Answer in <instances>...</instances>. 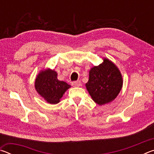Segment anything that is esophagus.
<instances>
[{
  "label": "esophagus",
  "mask_w": 154,
  "mask_h": 154,
  "mask_svg": "<svg viewBox=\"0 0 154 154\" xmlns=\"http://www.w3.org/2000/svg\"><path fill=\"white\" fill-rule=\"evenodd\" d=\"M82 85L81 84V82L80 81H77V82H72V85L74 87H79L80 85Z\"/></svg>",
  "instance_id": "1"
}]
</instances>
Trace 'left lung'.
Returning <instances> with one entry per match:
<instances>
[{
    "label": "left lung",
    "mask_w": 154,
    "mask_h": 154,
    "mask_svg": "<svg viewBox=\"0 0 154 154\" xmlns=\"http://www.w3.org/2000/svg\"><path fill=\"white\" fill-rule=\"evenodd\" d=\"M86 88L96 103L102 105L113 100L122 89L120 72L113 62L105 58L102 64L90 71Z\"/></svg>",
    "instance_id": "left-lung-1"
}]
</instances>
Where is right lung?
<instances>
[{
    "instance_id": "obj_1",
    "label": "right lung",
    "mask_w": 154,
    "mask_h": 154,
    "mask_svg": "<svg viewBox=\"0 0 154 154\" xmlns=\"http://www.w3.org/2000/svg\"><path fill=\"white\" fill-rule=\"evenodd\" d=\"M71 85L57 79L56 71L46 70L41 71L35 80V88L37 92L51 104H57L64 92Z\"/></svg>"
}]
</instances>
